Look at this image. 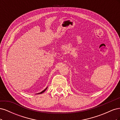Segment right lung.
I'll list each match as a JSON object with an SVG mask.
<instances>
[{
    "mask_svg": "<svg viewBox=\"0 0 120 120\" xmlns=\"http://www.w3.org/2000/svg\"><path fill=\"white\" fill-rule=\"evenodd\" d=\"M46 89H47V88H46L44 90H43V91H42L41 92V93H38V94H42V93H43V92H45V90H46Z\"/></svg>",
    "mask_w": 120,
    "mask_h": 120,
    "instance_id": "add662e5",
    "label": "right lung"
}]
</instances>
